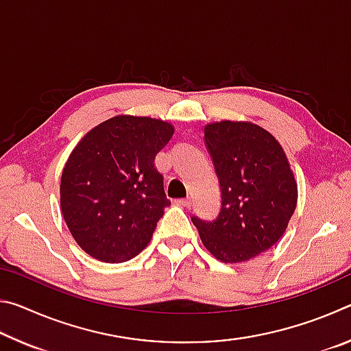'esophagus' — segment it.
Instances as JSON below:
<instances>
[{
	"label": "esophagus",
	"instance_id": "34e87169",
	"mask_svg": "<svg viewBox=\"0 0 351 351\" xmlns=\"http://www.w3.org/2000/svg\"><path fill=\"white\" fill-rule=\"evenodd\" d=\"M176 203H178V204H180V206H182V207H190V206H192V198H190V197H187V198L178 199V201H176Z\"/></svg>",
	"mask_w": 351,
	"mask_h": 351
}]
</instances>
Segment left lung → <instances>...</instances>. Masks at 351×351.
Wrapping results in <instances>:
<instances>
[{
	"instance_id": "1",
	"label": "left lung",
	"mask_w": 351,
	"mask_h": 351,
	"mask_svg": "<svg viewBox=\"0 0 351 351\" xmlns=\"http://www.w3.org/2000/svg\"><path fill=\"white\" fill-rule=\"evenodd\" d=\"M204 139L221 187V210L213 221H192L213 257L241 263L285 234L297 206L295 178L280 142L257 123H207Z\"/></svg>"
}]
</instances>
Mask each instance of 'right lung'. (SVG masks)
<instances>
[{
    "label": "right lung",
    "mask_w": 351,
    "mask_h": 351,
    "mask_svg": "<svg viewBox=\"0 0 351 351\" xmlns=\"http://www.w3.org/2000/svg\"><path fill=\"white\" fill-rule=\"evenodd\" d=\"M175 127L162 119L119 114L90 130L71 152L60 180V207L83 251L122 263L144 251L170 206L154 158Z\"/></svg>",
    "instance_id": "obj_1"
}]
</instances>
